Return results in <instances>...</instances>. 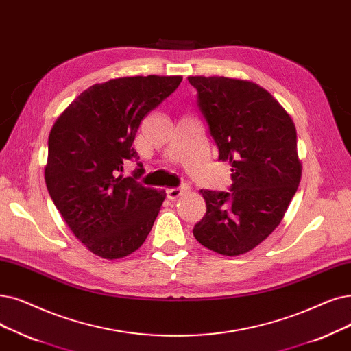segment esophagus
Listing matches in <instances>:
<instances>
[{
	"instance_id": "1",
	"label": "esophagus",
	"mask_w": 351,
	"mask_h": 351,
	"mask_svg": "<svg viewBox=\"0 0 351 351\" xmlns=\"http://www.w3.org/2000/svg\"><path fill=\"white\" fill-rule=\"evenodd\" d=\"M184 191H185V188H171V189H166L167 199H171V201L178 199V197H179L182 193H184Z\"/></svg>"
}]
</instances>
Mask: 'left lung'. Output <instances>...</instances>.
<instances>
[{"label": "left lung", "instance_id": "1", "mask_svg": "<svg viewBox=\"0 0 351 351\" xmlns=\"http://www.w3.org/2000/svg\"><path fill=\"white\" fill-rule=\"evenodd\" d=\"M197 108L231 165V192L201 189L205 217L193 237L210 251L235 256L254 250L280 225L301 180L293 119L256 83L192 75Z\"/></svg>", "mask_w": 351, "mask_h": 351}]
</instances>
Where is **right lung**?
Returning <instances> with one entry per match:
<instances>
[{"mask_svg": "<svg viewBox=\"0 0 351 351\" xmlns=\"http://www.w3.org/2000/svg\"><path fill=\"white\" fill-rule=\"evenodd\" d=\"M180 75H134L88 87L60 114L49 136L44 178L71 232L88 251L117 260L139 250L165 201V191L123 178L143 117L180 84Z\"/></svg>", "mask_w": 351, "mask_h": 351, "instance_id": "obj_1", "label": "right lung"}]
</instances>
